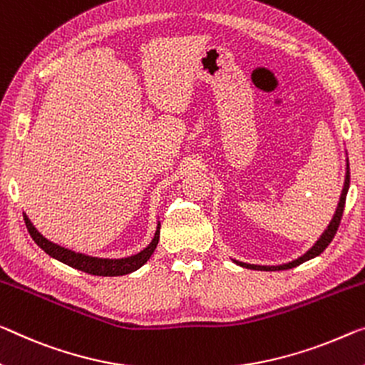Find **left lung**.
Listing matches in <instances>:
<instances>
[{"instance_id":"1","label":"left lung","mask_w":365,"mask_h":365,"mask_svg":"<svg viewBox=\"0 0 365 365\" xmlns=\"http://www.w3.org/2000/svg\"><path fill=\"white\" fill-rule=\"evenodd\" d=\"M349 161H346V178H344V187H343V192H341V197L338 202V207H336V212L331 218V222H329L328 228L324 230L322 237L318 238V241L315 245L312 246L310 250L307 251L304 256L297 257V259L287 262V264H280V266H257V264H248V262H241L233 259V262H237L238 266L241 267H246V269H256V271H284V269H292L295 266L302 264V262H305L308 259H312V257H315L318 255H322L324 250L328 248V245L331 243L336 232H338V227L341 223V217H343V212H344V204H346V195H347V189H349Z\"/></svg>"}]
</instances>
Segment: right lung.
I'll list each match as a JSON object with an SVG mask.
<instances>
[{"label": "right lung", "instance_id": "right-lung-1", "mask_svg": "<svg viewBox=\"0 0 365 365\" xmlns=\"http://www.w3.org/2000/svg\"><path fill=\"white\" fill-rule=\"evenodd\" d=\"M24 222H26L27 232L31 233L32 240L36 241V243L41 246L48 256L55 257V259L63 262V264H68L70 267L78 269V271L93 274V276L114 277V276H125V274L137 271V269L142 267L145 262L150 259V256L153 255V251L156 250V245H158L160 241V223H158L151 243L147 246V248L140 251V253L128 257H122V259H104V257H93L81 253H75V251L66 250L63 246L52 243V241H48L46 237H42V235L37 232V228L32 225V222L27 218L26 214H24Z\"/></svg>", "mask_w": 365, "mask_h": 365}]
</instances>
